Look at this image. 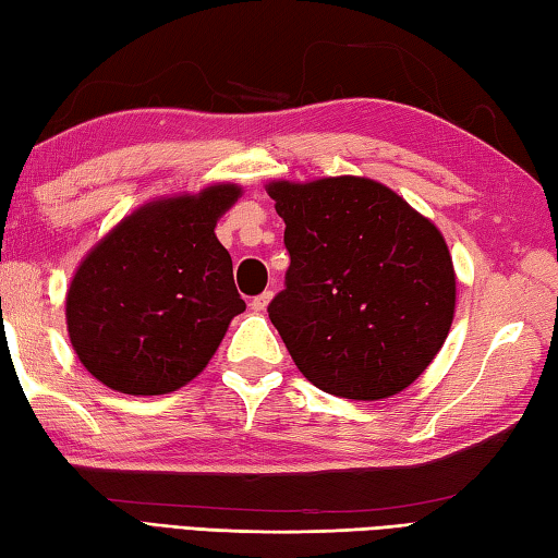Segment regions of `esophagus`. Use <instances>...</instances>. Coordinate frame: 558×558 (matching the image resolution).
<instances>
[{
  "instance_id": "34e87169",
  "label": "esophagus",
  "mask_w": 558,
  "mask_h": 558,
  "mask_svg": "<svg viewBox=\"0 0 558 558\" xmlns=\"http://www.w3.org/2000/svg\"><path fill=\"white\" fill-rule=\"evenodd\" d=\"M271 291H264V294H259V296H254L252 299V308H254V312H264V308H267L269 306V301H271Z\"/></svg>"
}]
</instances>
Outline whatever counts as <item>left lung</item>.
<instances>
[{
	"instance_id": "8db88e82",
	"label": "left lung",
	"mask_w": 558,
	"mask_h": 558,
	"mask_svg": "<svg viewBox=\"0 0 558 558\" xmlns=\"http://www.w3.org/2000/svg\"><path fill=\"white\" fill-rule=\"evenodd\" d=\"M289 269L269 318L316 388L380 400L442 349L454 314L452 257L437 227L368 178L267 187Z\"/></svg>"
}]
</instances>
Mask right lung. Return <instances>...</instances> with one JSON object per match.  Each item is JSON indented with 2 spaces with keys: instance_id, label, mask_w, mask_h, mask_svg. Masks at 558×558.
Listing matches in <instances>:
<instances>
[{
  "instance_id": "add662e5",
  "label": "right lung",
  "mask_w": 558,
  "mask_h": 558,
  "mask_svg": "<svg viewBox=\"0 0 558 558\" xmlns=\"http://www.w3.org/2000/svg\"><path fill=\"white\" fill-rule=\"evenodd\" d=\"M242 195L213 185L125 217L81 262L66 296L71 345L90 376L128 396L193 380L246 304L217 217Z\"/></svg>"
}]
</instances>
